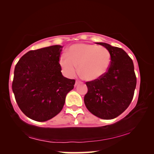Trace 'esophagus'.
<instances>
[{
    "label": "esophagus",
    "mask_w": 154,
    "mask_h": 154,
    "mask_svg": "<svg viewBox=\"0 0 154 154\" xmlns=\"http://www.w3.org/2000/svg\"><path fill=\"white\" fill-rule=\"evenodd\" d=\"M79 83H81V82H78V81H76V82H75V86H77V85L79 84Z\"/></svg>",
    "instance_id": "esophagus-1"
}]
</instances>
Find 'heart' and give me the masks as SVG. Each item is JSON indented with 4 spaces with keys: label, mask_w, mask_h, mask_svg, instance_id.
<instances>
[{
    "label": "heart",
    "mask_w": 154,
    "mask_h": 154,
    "mask_svg": "<svg viewBox=\"0 0 154 154\" xmlns=\"http://www.w3.org/2000/svg\"><path fill=\"white\" fill-rule=\"evenodd\" d=\"M67 55L60 57V64L64 74L72 77L78 70L85 79L97 80L106 75L111 64L112 55L104 46L90 44H75L67 50Z\"/></svg>",
    "instance_id": "obj_1"
}]
</instances>
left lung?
I'll list each match as a JSON object with an SVG mask.
<instances>
[{"instance_id": "left-lung-1", "label": "left lung", "mask_w": 154, "mask_h": 154, "mask_svg": "<svg viewBox=\"0 0 154 154\" xmlns=\"http://www.w3.org/2000/svg\"><path fill=\"white\" fill-rule=\"evenodd\" d=\"M109 51L111 64L103 77L86 83L84 96L87 109L102 119H112L120 115L132 101L136 86L132 60L125 51L104 42H96Z\"/></svg>"}]
</instances>
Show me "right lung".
<instances>
[{
    "label": "right lung",
    "instance_id": "obj_1",
    "mask_svg": "<svg viewBox=\"0 0 154 154\" xmlns=\"http://www.w3.org/2000/svg\"><path fill=\"white\" fill-rule=\"evenodd\" d=\"M63 46L53 45L29 51L17 63L12 90L21 111L32 120L43 122L62 110L75 79L64 77L60 64Z\"/></svg>",
    "mask_w": 154,
    "mask_h": 154
}]
</instances>
